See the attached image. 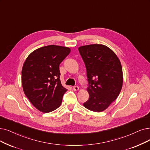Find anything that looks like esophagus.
Masks as SVG:
<instances>
[{
    "mask_svg": "<svg viewBox=\"0 0 150 150\" xmlns=\"http://www.w3.org/2000/svg\"><path fill=\"white\" fill-rule=\"evenodd\" d=\"M73 90L74 91H77L79 90V87L78 86H74L73 87Z\"/></svg>",
    "mask_w": 150,
    "mask_h": 150,
    "instance_id": "34e87169",
    "label": "esophagus"
}]
</instances>
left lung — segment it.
I'll use <instances>...</instances> for the list:
<instances>
[{
	"mask_svg": "<svg viewBox=\"0 0 150 150\" xmlns=\"http://www.w3.org/2000/svg\"><path fill=\"white\" fill-rule=\"evenodd\" d=\"M78 50L86 65L89 84L87 88L89 98L83 105L92 111H103L116 100L122 89L121 62L105 45H83Z\"/></svg>",
	"mask_w": 150,
	"mask_h": 150,
	"instance_id": "obj_1",
	"label": "left lung"
}]
</instances>
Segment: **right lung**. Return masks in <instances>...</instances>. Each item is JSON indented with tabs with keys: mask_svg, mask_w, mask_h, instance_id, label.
<instances>
[{
	"mask_svg": "<svg viewBox=\"0 0 150 150\" xmlns=\"http://www.w3.org/2000/svg\"><path fill=\"white\" fill-rule=\"evenodd\" d=\"M71 52L69 47L50 45L30 53L22 68L23 91L33 105L50 112L61 105L68 90L59 79V66Z\"/></svg>",
	"mask_w": 150,
	"mask_h": 150,
	"instance_id": "obj_1",
	"label": "right lung"
}]
</instances>
